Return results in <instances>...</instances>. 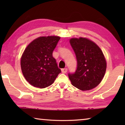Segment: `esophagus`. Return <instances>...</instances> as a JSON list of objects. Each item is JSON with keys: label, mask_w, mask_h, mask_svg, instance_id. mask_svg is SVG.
<instances>
[{"label": "esophagus", "mask_w": 125, "mask_h": 125, "mask_svg": "<svg viewBox=\"0 0 125 125\" xmlns=\"http://www.w3.org/2000/svg\"><path fill=\"white\" fill-rule=\"evenodd\" d=\"M61 71H62V72L63 73H66L67 72L68 69L67 68H63L61 69Z\"/></svg>", "instance_id": "34e87169"}]
</instances>
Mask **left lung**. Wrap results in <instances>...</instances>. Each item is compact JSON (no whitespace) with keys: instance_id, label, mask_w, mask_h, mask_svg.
<instances>
[{"instance_id":"1","label":"left lung","mask_w":125,"mask_h":125,"mask_svg":"<svg viewBox=\"0 0 125 125\" xmlns=\"http://www.w3.org/2000/svg\"><path fill=\"white\" fill-rule=\"evenodd\" d=\"M70 43L77 61V68L68 77L72 85L82 90L95 88L103 79L106 62L100 47L86 38H72Z\"/></svg>"}]
</instances>
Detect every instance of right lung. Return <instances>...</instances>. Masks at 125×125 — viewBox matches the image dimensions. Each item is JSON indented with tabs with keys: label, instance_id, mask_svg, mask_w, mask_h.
I'll return each instance as SVG.
<instances>
[{
	"label": "right lung",
	"instance_id": "1",
	"mask_svg": "<svg viewBox=\"0 0 125 125\" xmlns=\"http://www.w3.org/2000/svg\"><path fill=\"white\" fill-rule=\"evenodd\" d=\"M60 37L51 36L37 38L25 48L21 58L23 75L31 85L45 88L53 83L61 72L52 53Z\"/></svg>",
	"mask_w": 125,
	"mask_h": 125
}]
</instances>
